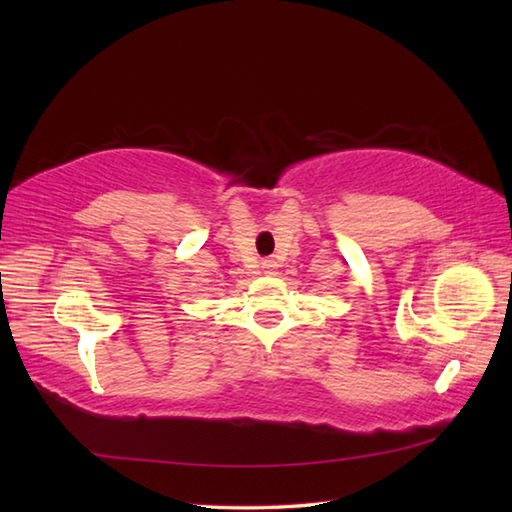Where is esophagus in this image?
Instances as JSON below:
<instances>
[{
    "label": "esophagus",
    "mask_w": 512,
    "mask_h": 512,
    "mask_svg": "<svg viewBox=\"0 0 512 512\" xmlns=\"http://www.w3.org/2000/svg\"><path fill=\"white\" fill-rule=\"evenodd\" d=\"M277 262H275V259L273 257H268V259H264V262H262V268L266 270V273H273V270H277Z\"/></svg>",
    "instance_id": "1"
}]
</instances>
